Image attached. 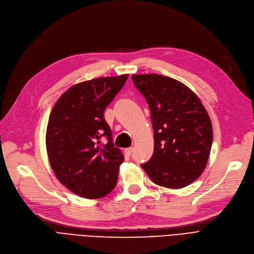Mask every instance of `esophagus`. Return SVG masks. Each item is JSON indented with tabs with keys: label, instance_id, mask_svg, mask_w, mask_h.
<instances>
[{
	"label": "esophagus",
	"instance_id": "1",
	"mask_svg": "<svg viewBox=\"0 0 254 254\" xmlns=\"http://www.w3.org/2000/svg\"><path fill=\"white\" fill-rule=\"evenodd\" d=\"M132 153H133V147H128V148L125 149V154L127 156H130V155H132Z\"/></svg>",
	"mask_w": 254,
	"mask_h": 254
}]
</instances>
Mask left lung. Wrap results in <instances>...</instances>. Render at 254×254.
<instances>
[{
  "label": "left lung",
  "instance_id": "left-lung-1",
  "mask_svg": "<svg viewBox=\"0 0 254 254\" xmlns=\"http://www.w3.org/2000/svg\"><path fill=\"white\" fill-rule=\"evenodd\" d=\"M154 127V154L141 164L151 180L183 189L204 172L212 144V126L200 98L184 83L160 74H134Z\"/></svg>",
  "mask_w": 254,
  "mask_h": 254
}]
</instances>
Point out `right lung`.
Wrapping results in <instances>:
<instances>
[{"label": "right lung", "mask_w": 254, "mask_h": 254, "mask_svg": "<svg viewBox=\"0 0 254 254\" xmlns=\"http://www.w3.org/2000/svg\"><path fill=\"white\" fill-rule=\"evenodd\" d=\"M128 74L74 84L55 102L46 132L49 162L59 181L75 194L99 199L115 189L125 156L112 141L103 112ZM108 143H100L101 136Z\"/></svg>", "instance_id": "obj_1"}]
</instances>
